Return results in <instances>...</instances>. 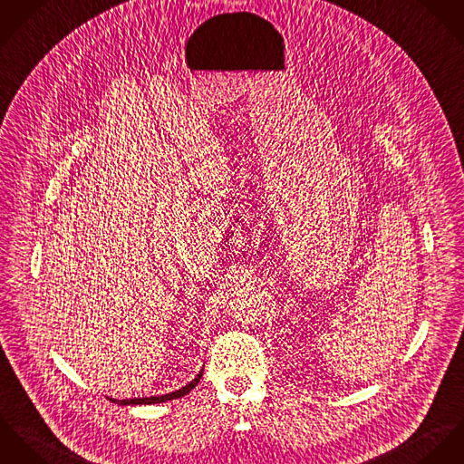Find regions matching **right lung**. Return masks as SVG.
Here are the masks:
<instances>
[{
	"instance_id": "1",
	"label": "right lung",
	"mask_w": 464,
	"mask_h": 464,
	"mask_svg": "<svg viewBox=\"0 0 464 464\" xmlns=\"http://www.w3.org/2000/svg\"><path fill=\"white\" fill-rule=\"evenodd\" d=\"M203 372H205V370H201V372L198 373V377H196L194 381H190L187 386H183L181 390H176V392L167 393V395H160V397H144V399H126V401H113V399H110V401H111V402H117V404H121V406H128V404H131V406H137V404H160V402L174 401V399L185 397L190 390H194V388H196V384L201 381Z\"/></svg>"
}]
</instances>
